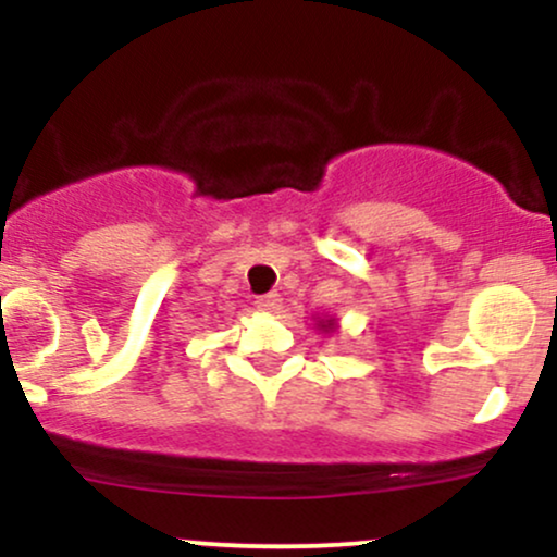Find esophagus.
<instances>
[{
    "mask_svg": "<svg viewBox=\"0 0 557 557\" xmlns=\"http://www.w3.org/2000/svg\"><path fill=\"white\" fill-rule=\"evenodd\" d=\"M280 304H283V298H280L277 293H267V296L257 298V309L259 311H277Z\"/></svg>",
    "mask_w": 557,
    "mask_h": 557,
    "instance_id": "34e87169",
    "label": "esophagus"
}]
</instances>
